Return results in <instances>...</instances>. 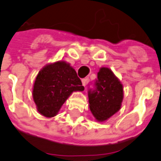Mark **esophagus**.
<instances>
[{
	"instance_id": "obj_1",
	"label": "esophagus",
	"mask_w": 161,
	"mask_h": 161,
	"mask_svg": "<svg viewBox=\"0 0 161 161\" xmlns=\"http://www.w3.org/2000/svg\"><path fill=\"white\" fill-rule=\"evenodd\" d=\"M82 83H83V85L85 87L86 84H87V79H86V78H83V79H82Z\"/></svg>"
}]
</instances>
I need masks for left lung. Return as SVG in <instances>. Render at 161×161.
I'll use <instances>...</instances> for the list:
<instances>
[{
	"label": "left lung",
	"mask_w": 161,
	"mask_h": 161,
	"mask_svg": "<svg viewBox=\"0 0 161 161\" xmlns=\"http://www.w3.org/2000/svg\"><path fill=\"white\" fill-rule=\"evenodd\" d=\"M88 95L91 112L97 121H104L120 110L123 89L111 70L101 67L93 88H89Z\"/></svg>",
	"instance_id": "left-lung-1"
}]
</instances>
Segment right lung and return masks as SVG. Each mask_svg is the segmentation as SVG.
<instances>
[{
    "mask_svg": "<svg viewBox=\"0 0 161 161\" xmlns=\"http://www.w3.org/2000/svg\"><path fill=\"white\" fill-rule=\"evenodd\" d=\"M80 78L70 64L56 61L38 73L33 89L37 110L46 117L55 116L73 91H83Z\"/></svg>",
    "mask_w": 161,
    "mask_h": 161,
    "instance_id": "add662e5",
    "label": "right lung"
}]
</instances>
